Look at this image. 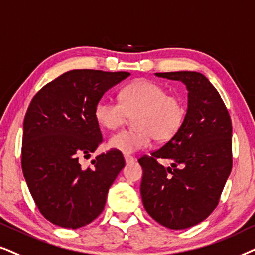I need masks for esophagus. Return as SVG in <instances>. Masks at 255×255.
<instances>
[{"mask_svg": "<svg viewBox=\"0 0 255 255\" xmlns=\"http://www.w3.org/2000/svg\"><path fill=\"white\" fill-rule=\"evenodd\" d=\"M125 161H126V163H127V164H130V163H133L135 161V158L130 155H125Z\"/></svg>", "mask_w": 255, "mask_h": 255, "instance_id": "obj_1", "label": "esophagus"}]
</instances>
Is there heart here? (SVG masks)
<instances>
[{
	"mask_svg": "<svg viewBox=\"0 0 255 255\" xmlns=\"http://www.w3.org/2000/svg\"><path fill=\"white\" fill-rule=\"evenodd\" d=\"M185 115L182 96L169 93L163 85L148 79L135 80L122 88L120 103L103 98L94 108L97 121L107 129H117L134 117L135 128L119 131L108 140V147L126 155L148 148L152 137L158 142L170 141L181 130Z\"/></svg>",
	"mask_w": 255,
	"mask_h": 255,
	"instance_id": "heart-1",
	"label": "heart"
}]
</instances>
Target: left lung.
Returning a JSON list of instances; mask_svg holds the SVG:
<instances>
[{"label":"left lung","instance_id":"8db88e82","mask_svg":"<svg viewBox=\"0 0 255 255\" xmlns=\"http://www.w3.org/2000/svg\"><path fill=\"white\" fill-rule=\"evenodd\" d=\"M188 88L184 124L175 137L143 155L141 197L152 219L171 230L197 225L211 215L232 169V122L218 91L193 71L156 73ZM158 158L170 159L164 168Z\"/></svg>","mask_w":255,"mask_h":255}]
</instances>
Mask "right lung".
Masks as SVG:
<instances>
[{
	"instance_id": "add662e5",
	"label": "right lung",
	"mask_w": 255,
	"mask_h": 255,
	"mask_svg": "<svg viewBox=\"0 0 255 255\" xmlns=\"http://www.w3.org/2000/svg\"><path fill=\"white\" fill-rule=\"evenodd\" d=\"M129 72L72 70L40 88L23 122L22 170L39 212L54 225L79 229L103 212L108 190L125 167L111 149L90 157L103 142L94 108Z\"/></svg>"
}]
</instances>
